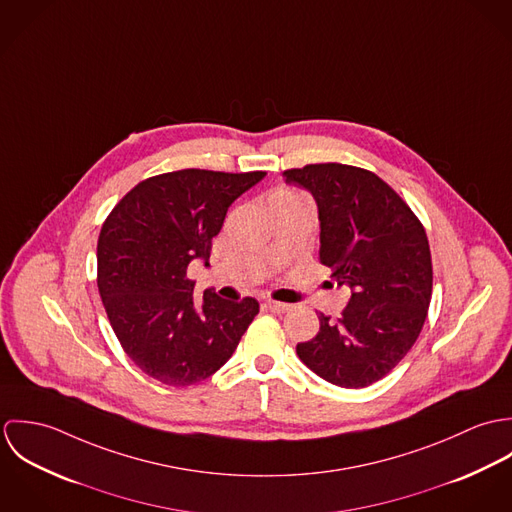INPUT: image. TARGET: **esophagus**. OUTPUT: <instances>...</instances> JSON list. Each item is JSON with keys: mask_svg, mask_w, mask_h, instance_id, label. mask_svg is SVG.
<instances>
[{"mask_svg": "<svg viewBox=\"0 0 512 512\" xmlns=\"http://www.w3.org/2000/svg\"><path fill=\"white\" fill-rule=\"evenodd\" d=\"M266 307L272 311V313H288L292 309V305L288 303H282V301H266Z\"/></svg>", "mask_w": 512, "mask_h": 512, "instance_id": "34e87169", "label": "esophagus"}]
</instances>
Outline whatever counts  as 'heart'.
I'll return each mask as SVG.
<instances>
[{"label":"heart","mask_w":512,"mask_h":512,"mask_svg":"<svg viewBox=\"0 0 512 512\" xmlns=\"http://www.w3.org/2000/svg\"><path fill=\"white\" fill-rule=\"evenodd\" d=\"M268 201H270V207H274V205H282V203L307 201V197H305L303 193H299L297 189H292V187H278L276 191H272V193H270Z\"/></svg>","instance_id":"1"}]
</instances>
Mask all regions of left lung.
<instances>
[{
  "mask_svg": "<svg viewBox=\"0 0 512 512\" xmlns=\"http://www.w3.org/2000/svg\"><path fill=\"white\" fill-rule=\"evenodd\" d=\"M319 211V262L351 290L337 321L297 343L303 365L343 388L386 376L416 343L432 299V254L422 222L378 175L343 163L284 171Z\"/></svg>",
  "mask_w": 512,
  "mask_h": 512,
  "instance_id": "8db88e82",
  "label": "left lung"
}]
</instances>
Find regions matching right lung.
Returning <instances> with one entry per match:
<instances>
[{"mask_svg":"<svg viewBox=\"0 0 512 512\" xmlns=\"http://www.w3.org/2000/svg\"><path fill=\"white\" fill-rule=\"evenodd\" d=\"M266 171L181 169L138 183L98 236V292L110 325L147 376L189 386L215 374L260 311L254 297L195 299L193 260L209 266L228 207Z\"/></svg>","mask_w":512,"mask_h":512,"instance_id":"right-lung-1","label":"right lung"}]
</instances>
